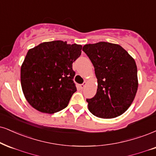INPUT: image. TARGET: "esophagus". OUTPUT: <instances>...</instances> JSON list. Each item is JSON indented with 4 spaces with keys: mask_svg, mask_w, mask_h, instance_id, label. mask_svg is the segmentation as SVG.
<instances>
[{
    "mask_svg": "<svg viewBox=\"0 0 156 156\" xmlns=\"http://www.w3.org/2000/svg\"><path fill=\"white\" fill-rule=\"evenodd\" d=\"M86 84H87V83H86V82H84L83 84H80V88H81L82 90V89H84V87H85V86H86Z\"/></svg>",
    "mask_w": 156,
    "mask_h": 156,
    "instance_id": "34e87169",
    "label": "esophagus"
}]
</instances>
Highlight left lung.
<instances>
[{
    "mask_svg": "<svg viewBox=\"0 0 156 156\" xmlns=\"http://www.w3.org/2000/svg\"><path fill=\"white\" fill-rule=\"evenodd\" d=\"M95 68L97 93L87 99L88 109L94 116L112 119L121 116L133 102L137 91L135 61L122 46L99 42L83 46Z\"/></svg>",
    "mask_w": 156,
    "mask_h": 156,
    "instance_id": "8db88e82",
    "label": "left lung"
}]
</instances>
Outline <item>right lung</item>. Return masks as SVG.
I'll return each mask as SVG.
<instances>
[{
    "instance_id": "1",
    "label": "right lung",
    "mask_w": 156,
    "mask_h": 156,
    "mask_svg": "<svg viewBox=\"0 0 156 156\" xmlns=\"http://www.w3.org/2000/svg\"><path fill=\"white\" fill-rule=\"evenodd\" d=\"M82 46L55 40L29 50L21 67V84L25 98L36 110L58 112L76 91L72 63Z\"/></svg>"
}]
</instances>
